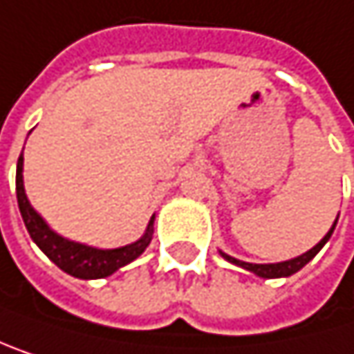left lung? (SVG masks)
Listing matches in <instances>:
<instances>
[{
	"label": "left lung",
	"instance_id": "8db88e82",
	"mask_svg": "<svg viewBox=\"0 0 354 354\" xmlns=\"http://www.w3.org/2000/svg\"><path fill=\"white\" fill-rule=\"evenodd\" d=\"M334 227H336V223L332 225V229L328 231V235L313 248V250H309L307 254H303V256H299V258H295V260H288V262H280V264H250V262H241V260H235V258H231V256H227V254H223L221 252V256L225 258V260H229L231 264H237L241 266V268H245V270H250V272H254V274H258V276H262V278H280V276H290V274H295V272H299L303 266L307 264L309 260H313L315 258V254L326 245V241L330 239V235L334 233Z\"/></svg>",
	"mask_w": 354,
	"mask_h": 354
}]
</instances>
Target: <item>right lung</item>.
<instances>
[{
	"label": "right lung",
	"instance_id": "1",
	"mask_svg": "<svg viewBox=\"0 0 354 354\" xmlns=\"http://www.w3.org/2000/svg\"><path fill=\"white\" fill-rule=\"evenodd\" d=\"M22 154L18 158V167H16V196H18V208L22 214V221L32 237V241L41 248V252L53 262L59 266L64 272L76 276V278H104L109 274H113L115 270H119L121 266L133 262L150 243L152 239V223L154 216L148 223V229L144 233L142 239H138L131 245L125 248H117V250H94L88 245H80L74 241H68L64 237H59L57 233H53L47 223L35 212V208L30 206L26 194H24V181H22Z\"/></svg>",
	"mask_w": 354,
	"mask_h": 354
}]
</instances>
